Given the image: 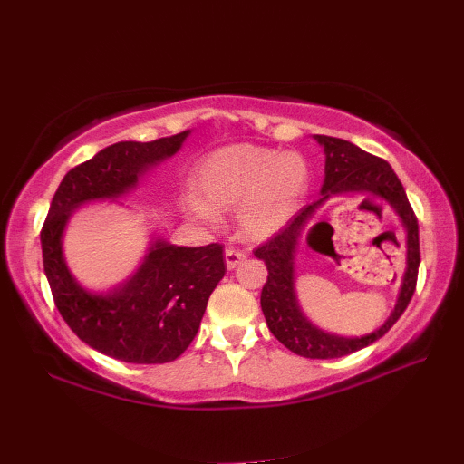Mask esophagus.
Here are the masks:
<instances>
[{
	"label": "esophagus",
	"mask_w": 464,
	"mask_h": 464,
	"mask_svg": "<svg viewBox=\"0 0 464 464\" xmlns=\"http://www.w3.org/2000/svg\"><path fill=\"white\" fill-rule=\"evenodd\" d=\"M224 256H226V266L232 270V268L238 266L242 260H246V252L238 250V248H228V250H226Z\"/></svg>",
	"instance_id": "34e87169"
}]
</instances>
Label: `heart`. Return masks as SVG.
<instances>
[{
	"instance_id": "1",
	"label": "heart",
	"mask_w": 464,
	"mask_h": 464,
	"mask_svg": "<svg viewBox=\"0 0 464 464\" xmlns=\"http://www.w3.org/2000/svg\"><path fill=\"white\" fill-rule=\"evenodd\" d=\"M309 165L299 153H278L258 145H232L209 153L198 168V198L188 209L214 224L218 212L236 209L240 230L268 238L291 220L309 188Z\"/></svg>"
}]
</instances>
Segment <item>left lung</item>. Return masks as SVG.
<instances>
[{
    "mask_svg": "<svg viewBox=\"0 0 464 464\" xmlns=\"http://www.w3.org/2000/svg\"><path fill=\"white\" fill-rule=\"evenodd\" d=\"M314 139L325 150V181L321 188V198L311 206L303 208L281 232L258 246L255 256L265 260L268 268L266 283L260 293V307L265 313L270 334L296 355L309 357V360H334V357H343L372 345L373 341H378L394 327V323L406 311L416 291L418 266H420V240H418V218L408 202L404 186L388 161L360 150L353 143L343 141V139L327 135H314ZM352 190H370L386 198L397 209L407 228L409 258L399 303L389 321L370 336L339 338L314 328L302 314L294 293V250L316 208L331 195L351 193Z\"/></svg>",
    "mask_w": 464,
    "mask_h": 464,
    "instance_id": "obj_1",
    "label": "left lung"
}]
</instances>
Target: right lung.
I'll list each match as a JSON object with an SVG mask.
<instances>
[{"label":"right lung","instance_id":"obj_1","mask_svg":"<svg viewBox=\"0 0 464 464\" xmlns=\"http://www.w3.org/2000/svg\"><path fill=\"white\" fill-rule=\"evenodd\" d=\"M189 130L150 143L121 141L70 169L42 226L44 273L56 309L78 339L127 363H168L194 341L209 295L226 275L222 244L188 248L157 240L123 286L94 295L74 281L63 256L70 214L92 199L119 198L139 176L168 160Z\"/></svg>","mask_w":464,"mask_h":464}]
</instances>
